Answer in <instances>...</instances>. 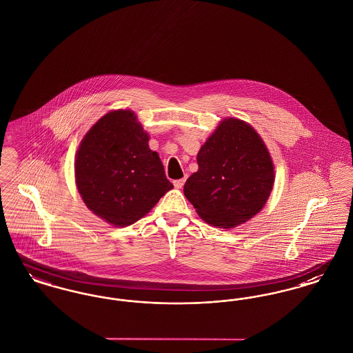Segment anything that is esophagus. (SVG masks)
I'll use <instances>...</instances> for the list:
<instances>
[{"mask_svg": "<svg viewBox=\"0 0 353 353\" xmlns=\"http://www.w3.org/2000/svg\"><path fill=\"white\" fill-rule=\"evenodd\" d=\"M185 184V179H180V180H174L173 181V185H174V188H177V189H181Z\"/></svg>", "mask_w": 353, "mask_h": 353, "instance_id": "1", "label": "esophagus"}]
</instances>
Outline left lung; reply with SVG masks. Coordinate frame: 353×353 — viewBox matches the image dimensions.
Masks as SVG:
<instances>
[{"label": "left lung", "instance_id": "left-lung-1", "mask_svg": "<svg viewBox=\"0 0 353 353\" xmlns=\"http://www.w3.org/2000/svg\"><path fill=\"white\" fill-rule=\"evenodd\" d=\"M197 163L184 194L205 222L232 229L262 210L272 190L274 164L250 124L222 120L202 145Z\"/></svg>", "mask_w": 353, "mask_h": 353}]
</instances>
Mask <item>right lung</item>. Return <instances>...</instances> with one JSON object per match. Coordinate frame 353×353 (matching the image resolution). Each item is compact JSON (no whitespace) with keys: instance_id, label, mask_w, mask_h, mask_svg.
Masks as SVG:
<instances>
[{"instance_id":"obj_1","label":"right lung","mask_w":353,"mask_h":353,"mask_svg":"<svg viewBox=\"0 0 353 353\" xmlns=\"http://www.w3.org/2000/svg\"><path fill=\"white\" fill-rule=\"evenodd\" d=\"M134 111L117 110L85 134L75 157V181L85 206L114 226L150 213L173 188Z\"/></svg>"}]
</instances>
